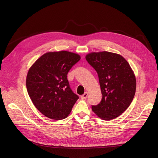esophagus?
Masks as SVG:
<instances>
[{"instance_id":"34e87169","label":"esophagus","mask_w":158,"mask_h":158,"mask_svg":"<svg viewBox=\"0 0 158 158\" xmlns=\"http://www.w3.org/2000/svg\"><path fill=\"white\" fill-rule=\"evenodd\" d=\"M87 96H88V93H87V92H85V93H84V94H82V95L81 96V99H86V98H87Z\"/></svg>"}]
</instances>
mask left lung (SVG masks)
<instances>
[{
  "label": "left lung",
  "instance_id": "left-lung-1",
  "mask_svg": "<svg viewBox=\"0 0 158 158\" xmlns=\"http://www.w3.org/2000/svg\"><path fill=\"white\" fill-rule=\"evenodd\" d=\"M98 74L102 100L92 110L101 119L116 118L127 109L134 97L136 79L127 61L120 54L107 51L85 56Z\"/></svg>",
  "mask_w": 158,
  "mask_h": 158
}]
</instances>
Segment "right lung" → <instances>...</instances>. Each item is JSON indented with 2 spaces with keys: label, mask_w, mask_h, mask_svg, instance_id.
I'll return each mask as SVG.
<instances>
[{
  "label": "right lung",
  "mask_w": 158,
  "mask_h": 158,
  "mask_svg": "<svg viewBox=\"0 0 158 158\" xmlns=\"http://www.w3.org/2000/svg\"><path fill=\"white\" fill-rule=\"evenodd\" d=\"M80 59L79 54L69 51L48 52L30 67L26 77L27 93L45 116L61 120L71 113L79 97L72 91L67 75Z\"/></svg>",
  "instance_id": "obj_1"
}]
</instances>
